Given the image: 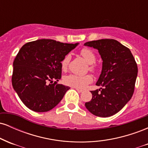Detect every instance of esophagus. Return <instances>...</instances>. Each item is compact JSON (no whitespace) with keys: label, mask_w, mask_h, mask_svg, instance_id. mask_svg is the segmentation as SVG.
<instances>
[{"label":"esophagus","mask_w":148,"mask_h":148,"mask_svg":"<svg viewBox=\"0 0 148 148\" xmlns=\"http://www.w3.org/2000/svg\"><path fill=\"white\" fill-rule=\"evenodd\" d=\"M75 89H76V90H77L78 92H83L82 90H81V89H79V88H75Z\"/></svg>","instance_id":"esophagus-1"}]
</instances>
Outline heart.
I'll return each mask as SVG.
<instances>
[{
	"label": "heart",
	"instance_id": "1",
	"mask_svg": "<svg viewBox=\"0 0 148 148\" xmlns=\"http://www.w3.org/2000/svg\"><path fill=\"white\" fill-rule=\"evenodd\" d=\"M80 54L85 59V60L89 64V67H88L89 70L93 72H95L97 68L94 62L96 60V56L94 53L90 49L83 48L80 51ZM69 60H70L69 55H66L61 60V68L63 71H65L67 69ZM92 81V77L90 74L80 75V74H71L64 76L63 79V82L66 86L74 88H79V89L84 88L87 85L90 84Z\"/></svg>",
	"mask_w": 148,
	"mask_h": 148
}]
</instances>
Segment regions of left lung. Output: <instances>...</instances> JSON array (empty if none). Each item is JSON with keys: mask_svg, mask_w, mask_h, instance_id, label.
I'll return each instance as SVG.
<instances>
[{"mask_svg": "<svg viewBox=\"0 0 148 148\" xmlns=\"http://www.w3.org/2000/svg\"><path fill=\"white\" fill-rule=\"evenodd\" d=\"M86 46L99 51L103 60L102 71L92 98L85 103L87 109L99 117H110L120 111L134 94L138 74L136 62L127 47L113 39L88 42Z\"/></svg>", "mask_w": 148, "mask_h": 148, "instance_id": "left-lung-1", "label": "left lung"}]
</instances>
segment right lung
I'll return each mask as SVG.
<instances>
[{"instance_id":"1","label":"right lung","mask_w":148,"mask_h":148,"mask_svg":"<svg viewBox=\"0 0 148 148\" xmlns=\"http://www.w3.org/2000/svg\"><path fill=\"white\" fill-rule=\"evenodd\" d=\"M77 45L42 39L21 47L13 62L12 84L28 108L47 112L62 100L70 88L58 84L62 76L60 62Z\"/></svg>"}]
</instances>
